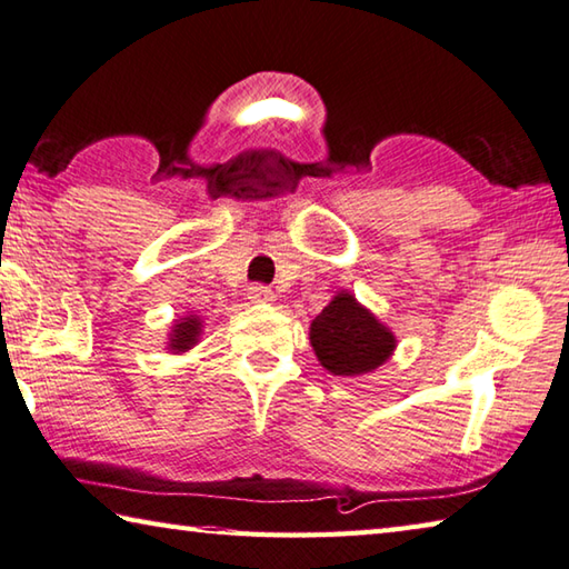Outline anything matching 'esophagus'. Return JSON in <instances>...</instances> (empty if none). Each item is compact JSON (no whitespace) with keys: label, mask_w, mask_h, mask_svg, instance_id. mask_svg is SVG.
I'll list each match as a JSON object with an SVG mask.
<instances>
[{"label":"esophagus","mask_w":569,"mask_h":569,"mask_svg":"<svg viewBox=\"0 0 569 569\" xmlns=\"http://www.w3.org/2000/svg\"><path fill=\"white\" fill-rule=\"evenodd\" d=\"M249 300H252V302H274V292L264 284H254V287H249Z\"/></svg>","instance_id":"obj_1"}]
</instances>
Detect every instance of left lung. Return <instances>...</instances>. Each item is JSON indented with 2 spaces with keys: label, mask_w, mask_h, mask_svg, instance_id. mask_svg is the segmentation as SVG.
Listing matches in <instances>:
<instances>
[{
  "label": "left lung",
  "mask_w": 569,
  "mask_h": 569,
  "mask_svg": "<svg viewBox=\"0 0 569 569\" xmlns=\"http://www.w3.org/2000/svg\"><path fill=\"white\" fill-rule=\"evenodd\" d=\"M310 345L317 360L332 375L357 377L377 370L390 360L397 340L377 317L355 300V295L340 292L310 327Z\"/></svg>",
  "instance_id": "left-lung-1"
}]
</instances>
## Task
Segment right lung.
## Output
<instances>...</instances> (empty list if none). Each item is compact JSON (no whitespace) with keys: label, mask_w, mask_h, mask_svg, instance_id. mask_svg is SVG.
Here are the masks:
<instances>
[{"label":"right lung","mask_w":569,"mask_h":569,"mask_svg":"<svg viewBox=\"0 0 569 569\" xmlns=\"http://www.w3.org/2000/svg\"><path fill=\"white\" fill-rule=\"evenodd\" d=\"M199 332H202V322H199V317L194 315L182 317V320L174 322L172 332H169V350L172 352L192 350L199 340Z\"/></svg>","instance_id":"obj_1"}]
</instances>
